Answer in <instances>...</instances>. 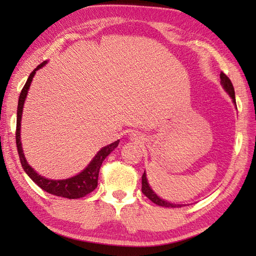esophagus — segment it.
I'll return each instance as SVG.
<instances>
[{
  "mask_svg": "<svg viewBox=\"0 0 256 256\" xmlns=\"http://www.w3.org/2000/svg\"><path fill=\"white\" fill-rule=\"evenodd\" d=\"M132 138H134V140H136L138 138V136L135 134H132Z\"/></svg>",
  "mask_w": 256,
  "mask_h": 256,
  "instance_id": "34e87169",
  "label": "esophagus"
}]
</instances>
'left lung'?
<instances>
[{
    "instance_id": "8db88e82",
    "label": "left lung",
    "mask_w": 256,
    "mask_h": 256,
    "mask_svg": "<svg viewBox=\"0 0 256 256\" xmlns=\"http://www.w3.org/2000/svg\"><path fill=\"white\" fill-rule=\"evenodd\" d=\"M220 79H221V84L224 86V88L226 89V91L228 94H230V96L232 98L233 102L236 103V94H234V88H233V84L231 82V80L229 79V77L224 72L220 74ZM142 192L148 197L150 201H153L154 204L162 206H166V208H180L184 204H170L168 201H165L160 199L158 196H157L153 190L150 189V184L148 182V178H146V172H144L143 176H142Z\"/></svg>"
}]
</instances>
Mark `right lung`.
I'll use <instances>...</instances> for the list:
<instances>
[{
	"label": "right lung",
	"instance_id": "right-lung-1",
	"mask_svg": "<svg viewBox=\"0 0 256 256\" xmlns=\"http://www.w3.org/2000/svg\"><path fill=\"white\" fill-rule=\"evenodd\" d=\"M46 62H42L40 64L32 70L30 72L28 79H27L25 86L20 91V94L18 98V120H16V132H15V140H16V148H18V156L22 167L25 170L27 175L30 176L32 182L37 184L42 190H45L46 192L58 196V197H64L68 199H78L82 198L84 196L92 192L98 186V177H99V172L100 167L102 165L103 160H106V157L111 153L112 150H116L118 145V140L106 146V148H101L98 154L94 156V158L91 160L88 167L78 174L77 176L64 179V180H52V179H48L42 177L32 170V168L27 164L25 160V156L23 153V148H22V143H20V120H22V112H23V106L24 102L26 99L27 92H28L30 82L34 77L35 72L38 69L45 66Z\"/></svg>",
	"mask_w": 256,
	"mask_h": 256
}]
</instances>
